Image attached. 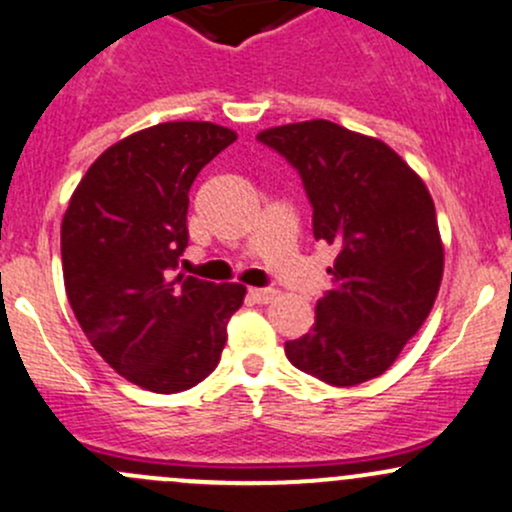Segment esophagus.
<instances>
[{
  "label": "esophagus",
  "instance_id": "34e87169",
  "mask_svg": "<svg viewBox=\"0 0 512 512\" xmlns=\"http://www.w3.org/2000/svg\"><path fill=\"white\" fill-rule=\"evenodd\" d=\"M250 299L252 301H257V304H270V301L277 297V292H274V289H270V287H260V289H250Z\"/></svg>",
  "mask_w": 512,
  "mask_h": 512
}]
</instances>
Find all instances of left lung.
<instances>
[{
  "label": "left lung",
  "mask_w": 512,
  "mask_h": 512,
  "mask_svg": "<svg viewBox=\"0 0 512 512\" xmlns=\"http://www.w3.org/2000/svg\"><path fill=\"white\" fill-rule=\"evenodd\" d=\"M257 142L299 171L314 238L338 250L314 328L284 343L289 363L336 387L378 378L439 292L444 247L427 186L380 139L328 120L265 129Z\"/></svg>",
  "instance_id": "left-lung-1"
}]
</instances>
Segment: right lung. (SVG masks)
<instances>
[{
    "label": "right lung",
    "instance_id": "obj_1",
    "mask_svg": "<svg viewBox=\"0 0 512 512\" xmlns=\"http://www.w3.org/2000/svg\"><path fill=\"white\" fill-rule=\"evenodd\" d=\"M238 139L213 122H164L102 152L61 225L71 309L110 368L171 395L213 373L242 306V284L186 277L188 191Z\"/></svg>",
    "mask_w": 512,
    "mask_h": 512
}]
</instances>
